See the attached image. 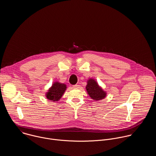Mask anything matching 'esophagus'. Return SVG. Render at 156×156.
<instances>
[{
    "instance_id": "1",
    "label": "esophagus",
    "mask_w": 156,
    "mask_h": 156,
    "mask_svg": "<svg viewBox=\"0 0 156 156\" xmlns=\"http://www.w3.org/2000/svg\"><path fill=\"white\" fill-rule=\"evenodd\" d=\"M79 86H80V85H78V84H75V85H73V87L75 88V89H76V88H78Z\"/></svg>"
}]
</instances>
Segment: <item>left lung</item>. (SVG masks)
Segmentation results:
<instances>
[{
  "instance_id": "1",
  "label": "left lung",
  "mask_w": 156,
  "mask_h": 156,
  "mask_svg": "<svg viewBox=\"0 0 156 156\" xmlns=\"http://www.w3.org/2000/svg\"><path fill=\"white\" fill-rule=\"evenodd\" d=\"M86 89L89 97L95 101L104 99L107 96V92L103 90L95 80L89 78L87 80Z\"/></svg>"
}]
</instances>
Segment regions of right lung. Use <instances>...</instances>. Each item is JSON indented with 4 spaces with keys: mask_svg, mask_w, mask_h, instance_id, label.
Returning a JSON list of instances; mask_svg holds the SVG:
<instances>
[{
    "mask_svg": "<svg viewBox=\"0 0 156 156\" xmlns=\"http://www.w3.org/2000/svg\"><path fill=\"white\" fill-rule=\"evenodd\" d=\"M67 89V85L58 81L54 82L46 92V98L51 101H58Z\"/></svg>",
    "mask_w": 156,
    "mask_h": 156,
    "instance_id": "1",
    "label": "right lung"
}]
</instances>
